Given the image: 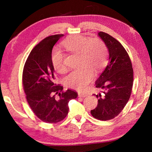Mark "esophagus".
Wrapping results in <instances>:
<instances>
[{
	"mask_svg": "<svg viewBox=\"0 0 152 152\" xmlns=\"http://www.w3.org/2000/svg\"><path fill=\"white\" fill-rule=\"evenodd\" d=\"M87 96H88V94H86V93H78V96H80V97H86Z\"/></svg>",
	"mask_w": 152,
	"mask_h": 152,
	"instance_id": "esophagus-1",
	"label": "esophagus"
}]
</instances>
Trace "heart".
Instances as JSON below:
<instances>
[{
	"label": "heart",
	"instance_id": "heart-1",
	"mask_svg": "<svg viewBox=\"0 0 152 152\" xmlns=\"http://www.w3.org/2000/svg\"><path fill=\"white\" fill-rule=\"evenodd\" d=\"M64 47L72 53L80 54V66L84 67L74 70L64 79L68 88L83 90L94 78L92 69L98 71L105 65L108 58V49L105 43L99 38H90L81 34L71 36L63 42ZM51 63L58 72L66 69L65 55L59 48H54L51 53Z\"/></svg>",
	"mask_w": 152,
	"mask_h": 152
}]
</instances>
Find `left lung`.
<instances>
[{"label":"left lung","mask_w":152,"mask_h":152,"mask_svg":"<svg viewBox=\"0 0 152 152\" xmlns=\"http://www.w3.org/2000/svg\"><path fill=\"white\" fill-rule=\"evenodd\" d=\"M98 35L108 48L109 60L95 82L96 88L104 89V94H94L99 99L98 104L91 114L99 120L107 121L116 117L129 99L133 70L130 57L119 42L104 32H99Z\"/></svg>","instance_id":"1"}]
</instances>
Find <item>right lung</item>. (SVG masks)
<instances>
[{
    "label": "right lung",
    "mask_w": 152,
    "mask_h": 152,
    "mask_svg": "<svg viewBox=\"0 0 152 152\" xmlns=\"http://www.w3.org/2000/svg\"><path fill=\"white\" fill-rule=\"evenodd\" d=\"M63 36L52 35L38 43L31 51L23 71V86L28 104L40 120L48 124L65 118L69 102L78 96L76 91L67 89L64 92L63 87L55 83L51 53L54 45Z\"/></svg>",
    "instance_id": "right-lung-1"
}]
</instances>
